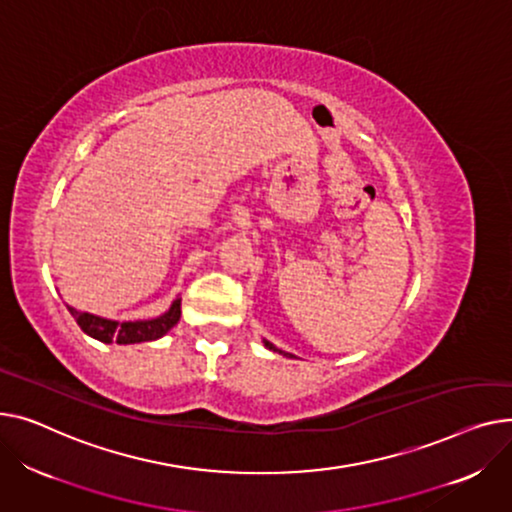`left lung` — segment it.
Returning a JSON list of instances; mask_svg holds the SVG:
<instances>
[{"label":"left lung","mask_w":512,"mask_h":512,"mask_svg":"<svg viewBox=\"0 0 512 512\" xmlns=\"http://www.w3.org/2000/svg\"><path fill=\"white\" fill-rule=\"evenodd\" d=\"M262 343H264V347L268 349V351H275V353H281V355H285V357H293L291 353H285V351H281V349H277L273 343H270V341H266V339H262Z\"/></svg>","instance_id":"obj_1"}]
</instances>
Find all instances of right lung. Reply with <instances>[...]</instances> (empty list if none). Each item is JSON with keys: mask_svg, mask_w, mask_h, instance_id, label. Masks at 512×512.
I'll return each mask as SVG.
<instances>
[{"mask_svg": "<svg viewBox=\"0 0 512 512\" xmlns=\"http://www.w3.org/2000/svg\"><path fill=\"white\" fill-rule=\"evenodd\" d=\"M68 312L74 316L82 333L93 337L101 343H117V345H134L144 341H157L165 337L169 330L177 324L179 316H182V297H175L169 310L157 318L150 320H128L119 322L111 318H103L90 312L76 310L72 306H66Z\"/></svg>", "mask_w": 512, "mask_h": 512, "instance_id": "right-lung-1", "label": "right lung"}]
</instances>
